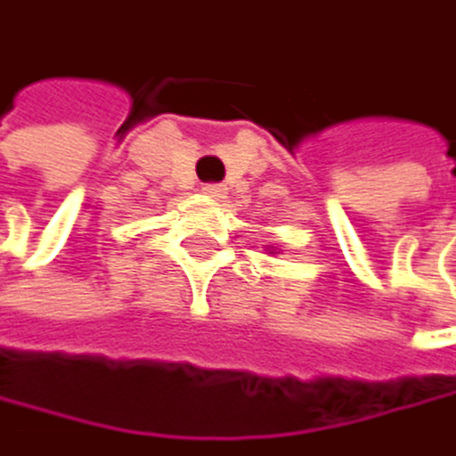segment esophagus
<instances>
[{"label": "esophagus", "mask_w": 456, "mask_h": 456, "mask_svg": "<svg viewBox=\"0 0 456 456\" xmlns=\"http://www.w3.org/2000/svg\"><path fill=\"white\" fill-rule=\"evenodd\" d=\"M202 191H206L208 197H214V200H223L225 197V189L219 183H206V185H202Z\"/></svg>", "instance_id": "1"}]
</instances>
